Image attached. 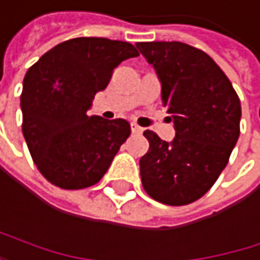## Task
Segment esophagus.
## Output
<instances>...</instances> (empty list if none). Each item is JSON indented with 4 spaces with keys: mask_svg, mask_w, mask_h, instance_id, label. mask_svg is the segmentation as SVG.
Masks as SVG:
<instances>
[{
    "mask_svg": "<svg viewBox=\"0 0 260 260\" xmlns=\"http://www.w3.org/2000/svg\"><path fill=\"white\" fill-rule=\"evenodd\" d=\"M132 132H133L135 135H141V133L144 132V128H142V127H139L138 124H132Z\"/></svg>",
    "mask_w": 260,
    "mask_h": 260,
    "instance_id": "34e87169",
    "label": "esophagus"
}]
</instances>
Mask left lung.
Masks as SVG:
<instances>
[{
  "label": "left lung",
  "instance_id": "1",
  "mask_svg": "<svg viewBox=\"0 0 260 260\" xmlns=\"http://www.w3.org/2000/svg\"><path fill=\"white\" fill-rule=\"evenodd\" d=\"M162 84V106L176 138L145 130L150 148L141 157L145 193L167 205L202 198L229 164L241 133V101L230 79L202 50L178 43H138Z\"/></svg>",
  "mask_w": 260,
  "mask_h": 260
}]
</instances>
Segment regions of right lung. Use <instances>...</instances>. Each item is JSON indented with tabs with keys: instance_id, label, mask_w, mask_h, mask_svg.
Listing matches in <instances>:
<instances>
[{
	"instance_id": "add662e5",
	"label": "right lung",
	"mask_w": 260,
	"mask_h": 260,
	"mask_svg": "<svg viewBox=\"0 0 260 260\" xmlns=\"http://www.w3.org/2000/svg\"><path fill=\"white\" fill-rule=\"evenodd\" d=\"M133 44L82 37L64 41L31 66L22 84V135L40 173L64 190L100 182L130 136L125 119L87 110L113 70L138 56Z\"/></svg>"
}]
</instances>
